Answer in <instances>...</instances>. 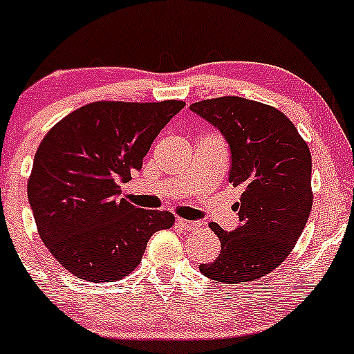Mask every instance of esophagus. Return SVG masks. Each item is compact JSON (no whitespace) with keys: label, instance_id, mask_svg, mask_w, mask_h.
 Returning <instances> with one entry per match:
<instances>
[{"label":"esophagus","instance_id":"34e87169","mask_svg":"<svg viewBox=\"0 0 354 354\" xmlns=\"http://www.w3.org/2000/svg\"><path fill=\"white\" fill-rule=\"evenodd\" d=\"M177 225L182 228V230H199L203 227L201 221H191V220H184V218H178Z\"/></svg>","mask_w":354,"mask_h":354}]
</instances>
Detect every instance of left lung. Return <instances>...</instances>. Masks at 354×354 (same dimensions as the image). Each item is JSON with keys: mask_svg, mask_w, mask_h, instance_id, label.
I'll list each match as a JSON object with an SVG mask.
<instances>
[{"mask_svg": "<svg viewBox=\"0 0 354 354\" xmlns=\"http://www.w3.org/2000/svg\"><path fill=\"white\" fill-rule=\"evenodd\" d=\"M189 109L223 134L232 153L228 180L243 189L233 204L240 225L225 232L209 223L221 252L199 271L225 285L256 281L285 261L310 216V150L293 122L271 105L220 97Z\"/></svg>", "mask_w": 354, "mask_h": 354, "instance_id": "1", "label": "left lung"}]
</instances>
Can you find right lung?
Masks as SVG:
<instances>
[{"instance_id": "obj_1", "label": "right lung", "mask_w": 354, "mask_h": 354, "mask_svg": "<svg viewBox=\"0 0 354 354\" xmlns=\"http://www.w3.org/2000/svg\"><path fill=\"white\" fill-rule=\"evenodd\" d=\"M180 100L93 102L61 119L37 148L27 192L39 235L80 279L111 283L136 269L169 211L140 209L119 182L141 170L153 140L184 109Z\"/></svg>"}]
</instances>
